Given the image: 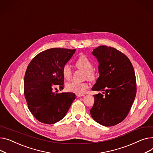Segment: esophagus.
Returning a JSON list of instances; mask_svg holds the SVG:
<instances>
[{"mask_svg": "<svg viewBox=\"0 0 153 153\" xmlns=\"http://www.w3.org/2000/svg\"><path fill=\"white\" fill-rule=\"evenodd\" d=\"M76 96L77 97H82V96H84L85 94H76Z\"/></svg>", "mask_w": 153, "mask_h": 153, "instance_id": "1", "label": "esophagus"}]
</instances>
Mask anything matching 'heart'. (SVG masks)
Returning <instances> with one entry per match:
<instances>
[{"label":"heart","instance_id":"obj_1","mask_svg":"<svg viewBox=\"0 0 153 153\" xmlns=\"http://www.w3.org/2000/svg\"><path fill=\"white\" fill-rule=\"evenodd\" d=\"M75 66L77 68L85 71V78L89 79H94L96 76L93 62L87 56L82 55L78 57L75 62ZM62 73L63 76L66 79H70L72 75V70L68 64H65L62 67ZM67 90L76 94H83L88 88L89 84L87 82H78L73 81L67 84Z\"/></svg>","mask_w":153,"mask_h":153}]
</instances>
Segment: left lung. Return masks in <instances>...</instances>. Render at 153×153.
<instances>
[{"label":"left lung","mask_w":153,"mask_h":153,"mask_svg":"<svg viewBox=\"0 0 153 153\" xmlns=\"http://www.w3.org/2000/svg\"><path fill=\"white\" fill-rule=\"evenodd\" d=\"M92 53L99 62L100 74L92 90L105 91V95H94L90 114L98 123L114 126L126 118L135 98L134 68L129 59L114 48L100 46L93 49Z\"/></svg>","instance_id":"obj_1"}]
</instances>
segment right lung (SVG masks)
<instances>
[{"label":"right lung","instance_id":"1","mask_svg":"<svg viewBox=\"0 0 153 153\" xmlns=\"http://www.w3.org/2000/svg\"><path fill=\"white\" fill-rule=\"evenodd\" d=\"M76 49L52 48L36 56L26 68L24 94L28 107L38 121L55 123L65 116L75 100L73 93H56V87L64 89L63 66Z\"/></svg>","mask_w":153,"mask_h":153}]
</instances>
